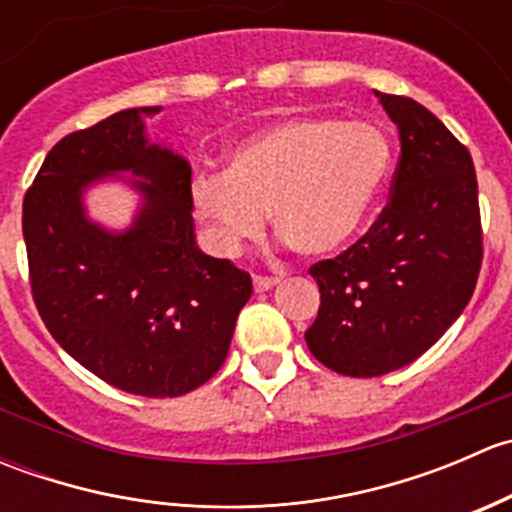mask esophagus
Returning <instances> with one entry per match:
<instances>
[{"instance_id": "obj_1", "label": "esophagus", "mask_w": 512, "mask_h": 512, "mask_svg": "<svg viewBox=\"0 0 512 512\" xmlns=\"http://www.w3.org/2000/svg\"><path fill=\"white\" fill-rule=\"evenodd\" d=\"M277 277H262V275H255L252 277V285H255V292H267V289H272L277 285Z\"/></svg>"}]
</instances>
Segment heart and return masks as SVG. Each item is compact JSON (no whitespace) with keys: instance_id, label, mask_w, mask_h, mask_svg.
<instances>
[{"instance_id":"b5f03b06","label":"heart","mask_w":512,"mask_h":512,"mask_svg":"<svg viewBox=\"0 0 512 512\" xmlns=\"http://www.w3.org/2000/svg\"><path fill=\"white\" fill-rule=\"evenodd\" d=\"M394 165L376 123L294 116L260 128L227 153L225 170L193 180V208L215 245L240 252L265 227L299 255L339 252L364 230Z\"/></svg>"}]
</instances>
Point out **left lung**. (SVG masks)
I'll use <instances>...</instances> for the list:
<instances>
[{"label":"left lung","instance_id":"1","mask_svg":"<svg viewBox=\"0 0 512 512\" xmlns=\"http://www.w3.org/2000/svg\"><path fill=\"white\" fill-rule=\"evenodd\" d=\"M399 128L391 200L361 240L309 267L322 304L309 352L344 376H381L461 317L483 262L478 180L463 143L414 98L374 91Z\"/></svg>","mask_w":512,"mask_h":512}]
</instances>
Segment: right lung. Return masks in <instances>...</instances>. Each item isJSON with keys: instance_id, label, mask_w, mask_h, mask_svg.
<instances>
[{"instance_id": "1", "label": "right lung", "mask_w": 512, "mask_h": 512, "mask_svg": "<svg viewBox=\"0 0 512 512\" xmlns=\"http://www.w3.org/2000/svg\"><path fill=\"white\" fill-rule=\"evenodd\" d=\"M158 111L126 108L61 138L24 195L22 230L36 309L59 347L116 389L168 399L223 366L252 280L195 242L190 163L146 136ZM103 179L142 198L126 231L85 213V190Z\"/></svg>"}]
</instances>
